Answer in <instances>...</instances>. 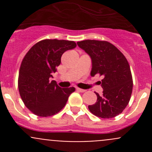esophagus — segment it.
<instances>
[{"instance_id":"1","label":"esophagus","mask_w":152,"mask_h":152,"mask_svg":"<svg viewBox=\"0 0 152 152\" xmlns=\"http://www.w3.org/2000/svg\"><path fill=\"white\" fill-rule=\"evenodd\" d=\"M76 90H77V91H79V92H80V93H84V92L86 91L85 90H83V89L79 88V87H76Z\"/></svg>"}]
</instances>
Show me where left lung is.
<instances>
[{
    "label": "left lung",
    "mask_w": 152,
    "mask_h": 152,
    "mask_svg": "<svg viewBox=\"0 0 152 152\" xmlns=\"http://www.w3.org/2000/svg\"><path fill=\"white\" fill-rule=\"evenodd\" d=\"M92 60L90 75L103 76V95L97 102L89 105L90 111L102 118H112L123 112L129 102L133 82L128 61L115 45L107 41L87 40L77 42Z\"/></svg>",
    "instance_id": "left-lung-1"
}]
</instances>
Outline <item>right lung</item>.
<instances>
[{"instance_id": "right-lung-1", "label": "right lung", "mask_w": 152, "mask_h": 152, "mask_svg": "<svg viewBox=\"0 0 152 152\" xmlns=\"http://www.w3.org/2000/svg\"><path fill=\"white\" fill-rule=\"evenodd\" d=\"M76 47L73 41L43 39L31 48L24 56L18 89L24 104L36 115L48 117L59 113L75 91L73 87L61 88L50 79L60 65L62 55Z\"/></svg>"}]
</instances>
